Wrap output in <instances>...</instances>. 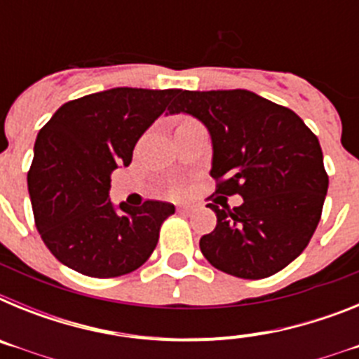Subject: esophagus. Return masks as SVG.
<instances>
[{
  "instance_id": "1",
  "label": "esophagus",
  "mask_w": 359,
  "mask_h": 359,
  "mask_svg": "<svg viewBox=\"0 0 359 359\" xmlns=\"http://www.w3.org/2000/svg\"><path fill=\"white\" fill-rule=\"evenodd\" d=\"M192 210H194L192 205H177V212H180V214H190Z\"/></svg>"
}]
</instances>
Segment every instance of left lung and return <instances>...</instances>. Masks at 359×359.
Listing matches in <instances>:
<instances>
[{
    "label": "left lung",
    "instance_id": "8db88e82",
    "mask_svg": "<svg viewBox=\"0 0 359 359\" xmlns=\"http://www.w3.org/2000/svg\"><path fill=\"white\" fill-rule=\"evenodd\" d=\"M169 113L196 116L212 138L217 198L207 207L217 224L199 241L205 259L252 280L286 268L309 244L327 194L318 138L294 111L248 90H177ZM233 194L245 201L230 209Z\"/></svg>",
    "mask_w": 359,
    "mask_h": 359
}]
</instances>
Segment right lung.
<instances>
[{
  "instance_id": "obj_1",
  "label": "right lung",
  "mask_w": 359,
  "mask_h": 359,
  "mask_svg": "<svg viewBox=\"0 0 359 359\" xmlns=\"http://www.w3.org/2000/svg\"><path fill=\"white\" fill-rule=\"evenodd\" d=\"M177 90L113 88L62 104L37 135L28 192L37 231L57 261L79 273L113 278L140 268L154 252L174 205L145 201L116 212L111 172Z\"/></svg>"
}]
</instances>
